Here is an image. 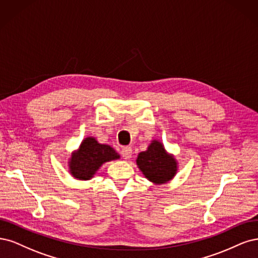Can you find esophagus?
Listing matches in <instances>:
<instances>
[{
	"instance_id": "34e87169",
	"label": "esophagus",
	"mask_w": 258,
	"mask_h": 258,
	"mask_svg": "<svg viewBox=\"0 0 258 258\" xmlns=\"http://www.w3.org/2000/svg\"><path fill=\"white\" fill-rule=\"evenodd\" d=\"M132 154H133V151L131 147H125L121 150V155L124 160H130L132 157Z\"/></svg>"
}]
</instances>
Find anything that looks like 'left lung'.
<instances>
[{"label":"left lung","instance_id":"left-lung-1","mask_svg":"<svg viewBox=\"0 0 258 258\" xmlns=\"http://www.w3.org/2000/svg\"><path fill=\"white\" fill-rule=\"evenodd\" d=\"M137 165L145 177L156 184L166 183L177 172V162L171 154L166 152L162 143L153 140L148 150L140 152Z\"/></svg>","mask_w":258,"mask_h":258}]
</instances>
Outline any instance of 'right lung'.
Instances as JSON below:
<instances>
[{
	"label": "right lung",
	"instance_id": "add662e5",
	"mask_svg": "<svg viewBox=\"0 0 258 258\" xmlns=\"http://www.w3.org/2000/svg\"><path fill=\"white\" fill-rule=\"evenodd\" d=\"M120 155L108 145H101L93 137L82 141L70 161V170L73 177L79 180H89L94 176L101 166L112 160H118Z\"/></svg>",
	"mask_w": 258,
	"mask_h": 258
}]
</instances>
